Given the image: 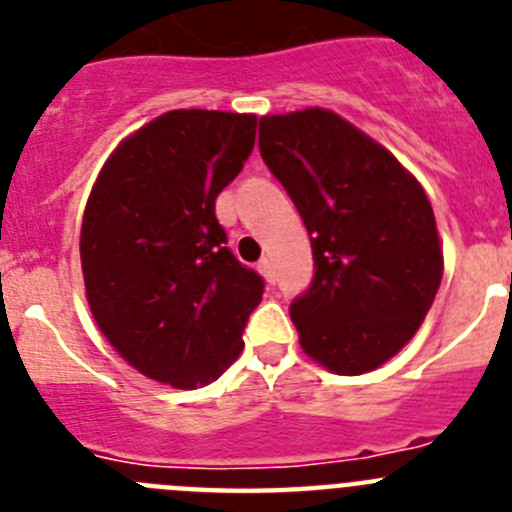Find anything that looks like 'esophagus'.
<instances>
[{
    "label": "esophagus",
    "instance_id": "34e87169",
    "mask_svg": "<svg viewBox=\"0 0 512 512\" xmlns=\"http://www.w3.org/2000/svg\"><path fill=\"white\" fill-rule=\"evenodd\" d=\"M259 271L264 274V279L269 284L277 282V271H274V261H271V259H261L259 261Z\"/></svg>",
    "mask_w": 512,
    "mask_h": 512
}]
</instances>
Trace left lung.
Masks as SVG:
<instances>
[{"instance_id": "left-lung-1", "label": "left lung", "mask_w": 512, "mask_h": 512, "mask_svg": "<svg viewBox=\"0 0 512 512\" xmlns=\"http://www.w3.org/2000/svg\"><path fill=\"white\" fill-rule=\"evenodd\" d=\"M259 148L310 233L315 274L289 305L305 354L343 377L372 372L415 336L441 284L431 202L330 110L261 117Z\"/></svg>"}]
</instances>
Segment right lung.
<instances>
[{
	"label": "right lung",
	"mask_w": 512,
	"mask_h": 512,
	"mask_svg": "<svg viewBox=\"0 0 512 512\" xmlns=\"http://www.w3.org/2000/svg\"><path fill=\"white\" fill-rule=\"evenodd\" d=\"M253 143L256 115L166 112L112 153L89 194V307L117 354L156 382L189 390L241 354L264 279L228 248L215 200Z\"/></svg>",
	"instance_id": "add662e5"
}]
</instances>
